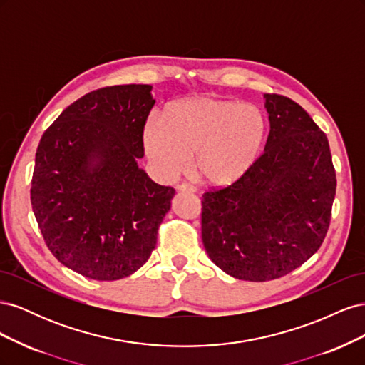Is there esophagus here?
<instances>
[{"label": "esophagus", "mask_w": 365, "mask_h": 365, "mask_svg": "<svg viewBox=\"0 0 365 365\" xmlns=\"http://www.w3.org/2000/svg\"><path fill=\"white\" fill-rule=\"evenodd\" d=\"M176 189H178L180 193H195V189L189 184H180L178 187H176Z\"/></svg>", "instance_id": "34e87169"}]
</instances>
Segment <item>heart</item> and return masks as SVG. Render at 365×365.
<instances>
[{
    "label": "heart",
    "instance_id": "obj_1",
    "mask_svg": "<svg viewBox=\"0 0 365 365\" xmlns=\"http://www.w3.org/2000/svg\"><path fill=\"white\" fill-rule=\"evenodd\" d=\"M268 121L257 105L212 96L192 97L165 109L143 132L148 157L168 176L182 173L193 157L204 184H235L252 169L267 140Z\"/></svg>",
    "mask_w": 365,
    "mask_h": 365
}]
</instances>
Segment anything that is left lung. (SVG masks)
<instances>
[{"instance_id":"8db88e82","label":"left lung","mask_w":365,"mask_h":365,"mask_svg":"<svg viewBox=\"0 0 365 365\" xmlns=\"http://www.w3.org/2000/svg\"><path fill=\"white\" fill-rule=\"evenodd\" d=\"M269 135L263 155L237 182L202 195V242L217 268L239 280L268 282L322 247L336 175L329 141L291 98L264 94Z\"/></svg>"}]
</instances>
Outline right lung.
I'll return each instance as SVG.
<instances>
[{"mask_svg": "<svg viewBox=\"0 0 365 365\" xmlns=\"http://www.w3.org/2000/svg\"><path fill=\"white\" fill-rule=\"evenodd\" d=\"M150 85L85 94L43 132L30 200L43 240L65 267L118 280L148 262L175 189L138 168L155 101Z\"/></svg>", "mask_w": 365, "mask_h": 365, "instance_id": "obj_1", "label": "right lung"}]
</instances>
